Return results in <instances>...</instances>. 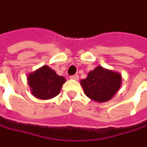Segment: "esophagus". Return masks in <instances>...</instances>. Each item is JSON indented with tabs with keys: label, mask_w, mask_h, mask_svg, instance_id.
Returning a JSON list of instances; mask_svg holds the SVG:
<instances>
[{
	"label": "esophagus",
	"mask_w": 147,
	"mask_h": 147,
	"mask_svg": "<svg viewBox=\"0 0 147 147\" xmlns=\"http://www.w3.org/2000/svg\"><path fill=\"white\" fill-rule=\"evenodd\" d=\"M72 80H79V75H77V74H74V75H72L71 77H70Z\"/></svg>",
	"instance_id": "obj_1"
}]
</instances>
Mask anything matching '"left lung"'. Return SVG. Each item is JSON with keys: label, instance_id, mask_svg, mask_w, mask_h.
Segmentation results:
<instances>
[{"label": "left lung", "instance_id": "obj_1", "mask_svg": "<svg viewBox=\"0 0 147 147\" xmlns=\"http://www.w3.org/2000/svg\"><path fill=\"white\" fill-rule=\"evenodd\" d=\"M122 77L119 73L96 67L88 74L80 84L84 94L91 100L105 102L111 100L121 86Z\"/></svg>", "mask_w": 147, "mask_h": 147}]
</instances>
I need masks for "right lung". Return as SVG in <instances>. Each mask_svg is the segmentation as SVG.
<instances>
[{"label":"right lung","mask_w":147,"mask_h":147,"mask_svg":"<svg viewBox=\"0 0 147 147\" xmlns=\"http://www.w3.org/2000/svg\"><path fill=\"white\" fill-rule=\"evenodd\" d=\"M64 77L59 76L48 66H43L28 76V83L32 94L42 100L57 96L64 84Z\"/></svg>","instance_id":"add662e5"}]
</instances>
